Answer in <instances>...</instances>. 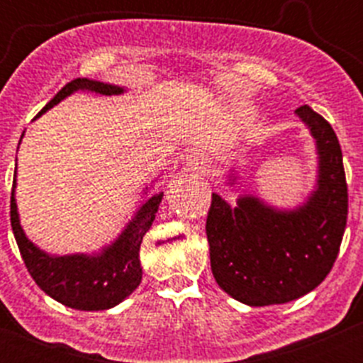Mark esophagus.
<instances>
[{
	"mask_svg": "<svg viewBox=\"0 0 363 363\" xmlns=\"http://www.w3.org/2000/svg\"><path fill=\"white\" fill-rule=\"evenodd\" d=\"M186 164L189 168H193V170H202V168H205V164H207V158H205L203 152H189L186 156Z\"/></svg>",
	"mask_w": 363,
	"mask_h": 363,
	"instance_id": "1",
	"label": "esophagus"
}]
</instances>
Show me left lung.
<instances>
[{"label": "left lung", "instance_id": "1", "mask_svg": "<svg viewBox=\"0 0 363 363\" xmlns=\"http://www.w3.org/2000/svg\"><path fill=\"white\" fill-rule=\"evenodd\" d=\"M314 138L318 175L294 208L240 195L232 207L212 193L207 232L216 283L251 307L286 303L313 291L334 267L347 219L342 152L330 124L307 105L295 111ZM230 170L228 186L237 184Z\"/></svg>", "mask_w": 363, "mask_h": 363}]
</instances>
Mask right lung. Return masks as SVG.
Masks as SVG:
<instances>
[{"label":"right lung","instance_id":"obj_1","mask_svg":"<svg viewBox=\"0 0 363 363\" xmlns=\"http://www.w3.org/2000/svg\"><path fill=\"white\" fill-rule=\"evenodd\" d=\"M77 91H87V93L101 94V96H117V94L126 93V87L100 82V80L75 79L68 82L42 108L36 119ZM16 184L17 168L13 175L10 221H12L13 235L28 267V272L47 295L72 309L105 311L116 307L137 290L142 281L140 244L155 221L163 193L160 191L144 199L133 218L108 246L101 247L93 255L75 252V255L60 256L40 250L26 235L24 228L21 226L19 211H17ZM147 191L149 188H144L145 195Z\"/></svg>","mask_w":363,"mask_h":363}]
</instances>
